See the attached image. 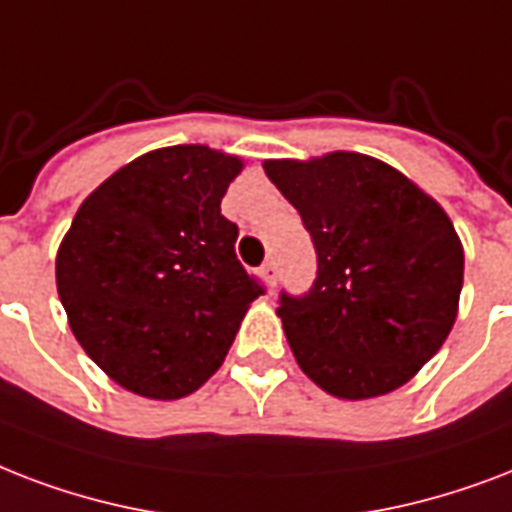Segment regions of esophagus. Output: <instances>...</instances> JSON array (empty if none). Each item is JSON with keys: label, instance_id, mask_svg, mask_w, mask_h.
Returning a JSON list of instances; mask_svg holds the SVG:
<instances>
[{"label": "esophagus", "instance_id": "1", "mask_svg": "<svg viewBox=\"0 0 512 512\" xmlns=\"http://www.w3.org/2000/svg\"><path fill=\"white\" fill-rule=\"evenodd\" d=\"M277 275H280V269H277L275 261H264V267H261V277H264V280H267L269 288H275Z\"/></svg>", "mask_w": 512, "mask_h": 512}]
</instances>
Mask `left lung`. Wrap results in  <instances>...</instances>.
Returning a JSON list of instances; mask_svg holds the SVG:
<instances>
[{
  "label": "left lung",
  "instance_id": "obj_1",
  "mask_svg": "<svg viewBox=\"0 0 512 512\" xmlns=\"http://www.w3.org/2000/svg\"><path fill=\"white\" fill-rule=\"evenodd\" d=\"M318 253L307 293H280L293 358L336 398L406 384L457 320L465 253L441 205L387 162L355 152L267 160Z\"/></svg>",
  "mask_w": 512,
  "mask_h": 512
}]
</instances>
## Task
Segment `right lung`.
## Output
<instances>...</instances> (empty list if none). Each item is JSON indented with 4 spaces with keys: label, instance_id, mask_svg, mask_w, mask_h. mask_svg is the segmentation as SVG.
<instances>
[{
    "label": "right lung",
    "instance_id": "1",
    "mask_svg": "<svg viewBox=\"0 0 512 512\" xmlns=\"http://www.w3.org/2000/svg\"><path fill=\"white\" fill-rule=\"evenodd\" d=\"M240 170L200 144L154 149L79 205L55 259L58 296L82 350L125 390L176 400L202 387L264 293L221 216Z\"/></svg>",
    "mask_w": 512,
    "mask_h": 512
}]
</instances>
